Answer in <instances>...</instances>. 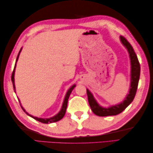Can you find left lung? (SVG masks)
<instances>
[{"label": "left lung", "mask_w": 153, "mask_h": 153, "mask_svg": "<svg viewBox=\"0 0 153 153\" xmlns=\"http://www.w3.org/2000/svg\"><path fill=\"white\" fill-rule=\"evenodd\" d=\"M120 41L128 49L131 60V70L130 89H129V94H128L125 100L119 104V105L112 106L107 108L100 106L97 102L95 99H94L91 93L88 89H87V97H88V101L91 108V110L94 114H95L96 115L99 116H115L119 114L120 113L122 112V111H123L127 107L130 105V103L134 100L136 92H137L139 76H140V64L139 62L137 55H136L134 48H133L130 43L123 36H120Z\"/></svg>", "instance_id": "1"}]
</instances>
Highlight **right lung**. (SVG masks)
Returning a JSON list of instances; mask_svg holds the SVG:
<instances>
[{
	"label": "right lung",
	"instance_id": "add662e5",
	"mask_svg": "<svg viewBox=\"0 0 153 153\" xmlns=\"http://www.w3.org/2000/svg\"><path fill=\"white\" fill-rule=\"evenodd\" d=\"M22 51V48L20 51H19V53L18 54V56H17V58H16V64H15V66H14V70H13V71H12V77H11V79H12V83H13V87H14V91L16 92V90H15V85H14V72H15V68H16V62H17V61L18 60V57H19V53H20V52ZM76 87V85H74L73 86H71L70 88L69 89V90L68 91V92L66 93V97H65V99H64V102H63V105H62V108L60 110V111L58 112L56 116H54L53 117H52V118H37V117H34L33 116H31V114H29L25 111V109L23 108V107L22 106L21 104H20V106L22 107V110H24V111L27 114L28 116H31V118H34L35 120H37V121L40 122L41 123H53V122H58L59 121V120H60L62 118H63L64 116L65 115V113H66V108H67V105H68V99H69V97L70 95V93H71V91H72V90L74 89V87ZM19 102H20V100H19Z\"/></svg>",
	"mask_w": 153,
	"mask_h": 153
}]
</instances>
